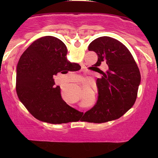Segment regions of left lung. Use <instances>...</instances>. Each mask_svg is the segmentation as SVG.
<instances>
[{
  "instance_id": "1",
  "label": "left lung",
  "mask_w": 158,
  "mask_h": 158,
  "mask_svg": "<svg viewBox=\"0 0 158 158\" xmlns=\"http://www.w3.org/2000/svg\"><path fill=\"white\" fill-rule=\"evenodd\" d=\"M88 50L98 55L94 66L102 77L96 81L98 100L85 113V121L104 123L117 119L132 107L137 98L141 81L137 64L126 46L109 36L94 40L88 46ZM103 62L109 66L105 72L98 68Z\"/></svg>"
}]
</instances>
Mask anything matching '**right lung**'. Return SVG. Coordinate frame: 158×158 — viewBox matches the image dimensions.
Returning <instances> with one entry per match:
<instances>
[{"mask_svg": "<svg viewBox=\"0 0 158 158\" xmlns=\"http://www.w3.org/2000/svg\"><path fill=\"white\" fill-rule=\"evenodd\" d=\"M68 49L59 39L43 36L24 51L16 68V89L21 102L34 117L50 124L70 122L81 112L62 100L60 86L55 85L53 76L58 73L81 69L67 60Z\"/></svg>", "mask_w": 158, "mask_h": 158, "instance_id": "1", "label": "right lung"}]
</instances>
